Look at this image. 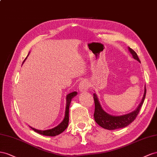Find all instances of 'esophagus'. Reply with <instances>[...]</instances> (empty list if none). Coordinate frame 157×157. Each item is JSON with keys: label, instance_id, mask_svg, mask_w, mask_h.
Returning <instances> with one entry per match:
<instances>
[{"label": "esophagus", "instance_id": "obj_1", "mask_svg": "<svg viewBox=\"0 0 157 157\" xmlns=\"http://www.w3.org/2000/svg\"><path fill=\"white\" fill-rule=\"evenodd\" d=\"M89 87V84L87 80L84 79L79 83V89L81 91H87Z\"/></svg>", "mask_w": 157, "mask_h": 157}]
</instances>
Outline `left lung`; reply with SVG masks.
<instances>
[{"label":"left lung","mask_w":157,"mask_h":157,"mask_svg":"<svg viewBox=\"0 0 157 157\" xmlns=\"http://www.w3.org/2000/svg\"><path fill=\"white\" fill-rule=\"evenodd\" d=\"M129 48V51L131 52L133 59L140 62V60L137 55V53L134 51L130 47ZM94 102H95V113H94V118L95 122L102 128H103L109 130H114V129L122 128L126 127L129 124H130L133 121H134L138 115L141 107L144 102L145 95H146V87H145V92L141 103L139 105L136 110L131 113L125 114L122 116H112L103 110L98 102V98L95 94H94Z\"/></svg>","instance_id":"1"}]
</instances>
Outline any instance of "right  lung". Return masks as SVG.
<instances>
[{
  "mask_svg": "<svg viewBox=\"0 0 157 157\" xmlns=\"http://www.w3.org/2000/svg\"><path fill=\"white\" fill-rule=\"evenodd\" d=\"M27 57L25 58V59ZM24 60V61H25ZM24 63V62H23ZM77 95V92H72L70 94H68L66 97V111H65V116L63 121L56 127L54 128L51 129H48V130H39V129H36L35 128H33L30 127L31 129H33V131L37 132L39 134H41L43 136H56L57 135H59L60 133L63 132L65 129L68 127V122H69V107L71 102V100L74 97H75Z\"/></svg>",
  "mask_w": 157,
  "mask_h": 157,
  "instance_id": "add662e5",
  "label": "right lung"
}]
</instances>
